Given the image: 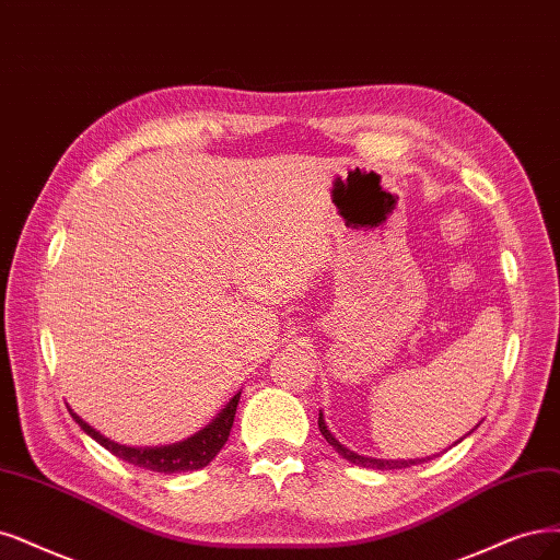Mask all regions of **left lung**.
<instances>
[{
    "label": "left lung",
    "instance_id": "obj_1",
    "mask_svg": "<svg viewBox=\"0 0 560 560\" xmlns=\"http://www.w3.org/2000/svg\"><path fill=\"white\" fill-rule=\"evenodd\" d=\"M318 429H320V433L325 436V441H327L329 445H332L346 462L355 464V466L376 468V470H392V468H408V466H416V464L427 462V459H399V462H395V459H374V457H362V454H358V452H353V450H348L346 445H341V443L332 436V433H329V429H327V424H325V420H323V412H318Z\"/></svg>",
    "mask_w": 560,
    "mask_h": 560
}]
</instances>
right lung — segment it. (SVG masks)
<instances>
[{"label":"right lung","mask_w":560,"mask_h":560,"mask_svg":"<svg viewBox=\"0 0 560 560\" xmlns=\"http://www.w3.org/2000/svg\"><path fill=\"white\" fill-rule=\"evenodd\" d=\"M240 395L242 392H237V395L225 404V408L219 412V416L205 429L194 433L191 439H186L182 443H173V445H163V447L119 445L106 436H101L94 427H90L85 420L78 418L71 408H69V412H71V418L78 422V427L88 433V436H92L98 445L113 452L115 457H119L121 462L140 466L144 470H154V472H186V470H198V468L210 464L219 454V450L225 445L228 436H231V429H233Z\"/></svg>","instance_id":"add662e5"}]
</instances>
